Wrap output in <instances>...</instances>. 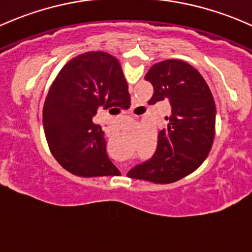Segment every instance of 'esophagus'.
Returning <instances> with one entry per match:
<instances>
[{
    "instance_id": "1",
    "label": "esophagus",
    "mask_w": 252,
    "mask_h": 252,
    "mask_svg": "<svg viewBox=\"0 0 252 252\" xmlns=\"http://www.w3.org/2000/svg\"><path fill=\"white\" fill-rule=\"evenodd\" d=\"M139 146H137V145H131V147H130V155L133 156V155H135V153L137 152V151H139Z\"/></svg>"
}]
</instances>
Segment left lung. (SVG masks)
Instances as JSON below:
<instances>
[{"mask_svg":"<svg viewBox=\"0 0 252 252\" xmlns=\"http://www.w3.org/2000/svg\"><path fill=\"white\" fill-rule=\"evenodd\" d=\"M180 60L153 65L145 76L153 86L150 104L165 106L166 126L158 134L157 150L144 177L153 184H181L208 157L215 137V104L205 82ZM202 78V77H200Z\"/></svg>","mask_w":252,"mask_h":252,"instance_id":"left-lung-1","label":"left lung"}]
</instances>
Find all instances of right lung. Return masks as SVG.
<instances>
[{
  "mask_svg": "<svg viewBox=\"0 0 252 252\" xmlns=\"http://www.w3.org/2000/svg\"><path fill=\"white\" fill-rule=\"evenodd\" d=\"M81 58L71 60L50 88L43 112L47 142L53 157L75 176L119 175L106 150L100 119L107 111L116 115L129 107L128 86L121 72L95 68L70 72Z\"/></svg>",
  "mask_w": 252,
  "mask_h": 252,
  "instance_id": "right-lung-1",
  "label": "right lung"
}]
</instances>
